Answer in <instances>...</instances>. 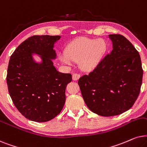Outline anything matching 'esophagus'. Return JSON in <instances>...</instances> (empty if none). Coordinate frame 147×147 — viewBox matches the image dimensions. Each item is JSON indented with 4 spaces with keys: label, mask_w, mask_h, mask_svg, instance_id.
<instances>
[{
    "label": "esophagus",
    "mask_w": 147,
    "mask_h": 147,
    "mask_svg": "<svg viewBox=\"0 0 147 147\" xmlns=\"http://www.w3.org/2000/svg\"><path fill=\"white\" fill-rule=\"evenodd\" d=\"M80 77H81V75H80L79 74H73V75H72V80H74V81H77V80L80 78Z\"/></svg>",
    "instance_id": "1"
}]
</instances>
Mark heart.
Returning a JSON list of instances; mask_svg holds the SVG:
<instances>
[{
  "label": "heart",
  "instance_id": "1",
  "mask_svg": "<svg viewBox=\"0 0 147 147\" xmlns=\"http://www.w3.org/2000/svg\"><path fill=\"white\" fill-rule=\"evenodd\" d=\"M105 50L106 43L102 39L81 38L68 44L66 52L60 53L59 58L68 65L73 61H78L81 69L90 71L98 65Z\"/></svg>",
  "mask_w": 147,
  "mask_h": 147
}]
</instances>
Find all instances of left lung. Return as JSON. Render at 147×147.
Masks as SVG:
<instances>
[{
    "label": "left lung",
    "instance_id": "obj_1",
    "mask_svg": "<svg viewBox=\"0 0 147 147\" xmlns=\"http://www.w3.org/2000/svg\"><path fill=\"white\" fill-rule=\"evenodd\" d=\"M113 50L89 75L79 79L90 110L101 116L121 114L132 107L140 93L143 70L139 53L122 35L110 34Z\"/></svg>",
    "mask_w": 147,
    "mask_h": 147
}]
</instances>
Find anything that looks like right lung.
I'll list each match as a JSON object with an SVG mask.
<instances>
[{"label": "right lung", "mask_w": 147, "mask_h": 147, "mask_svg": "<svg viewBox=\"0 0 147 147\" xmlns=\"http://www.w3.org/2000/svg\"><path fill=\"white\" fill-rule=\"evenodd\" d=\"M59 36H34L21 43L10 58L7 83L15 106L29 120L45 122L59 114L66 101L70 74L58 72L52 60ZM33 53L42 62L34 61Z\"/></svg>", "instance_id": "obj_1"}]
</instances>
